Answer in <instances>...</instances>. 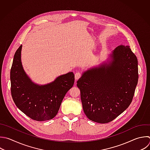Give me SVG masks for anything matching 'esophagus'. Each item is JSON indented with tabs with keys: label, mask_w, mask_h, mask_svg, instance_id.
<instances>
[{
	"label": "esophagus",
	"mask_w": 150,
	"mask_h": 150,
	"mask_svg": "<svg viewBox=\"0 0 150 150\" xmlns=\"http://www.w3.org/2000/svg\"><path fill=\"white\" fill-rule=\"evenodd\" d=\"M82 74L80 72H77L76 74H75V79L76 80H78L79 79H80L81 77Z\"/></svg>",
	"instance_id": "1"
}]
</instances>
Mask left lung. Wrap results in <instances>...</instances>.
Segmentation results:
<instances>
[{"instance_id":"8db88e82","label":"left lung","mask_w":150,"mask_h":150,"mask_svg":"<svg viewBox=\"0 0 150 150\" xmlns=\"http://www.w3.org/2000/svg\"><path fill=\"white\" fill-rule=\"evenodd\" d=\"M108 64L84 72L77 81L83 108L90 120L112 121L132 102L138 80V60L128 46L113 51Z\"/></svg>"}]
</instances>
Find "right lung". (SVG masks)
<instances>
[{"mask_svg":"<svg viewBox=\"0 0 150 150\" xmlns=\"http://www.w3.org/2000/svg\"><path fill=\"white\" fill-rule=\"evenodd\" d=\"M21 50L22 45L14 55L11 70L13 101L20 110L34 120H51L57 115L66 94L73 87L74 74L70 72L47 85H36L31 81L23 69Z\"/></svg>","mask_w":150,"mask_h":150,"instance_id":"add662e5","label":"right lung"}]
</instances>
